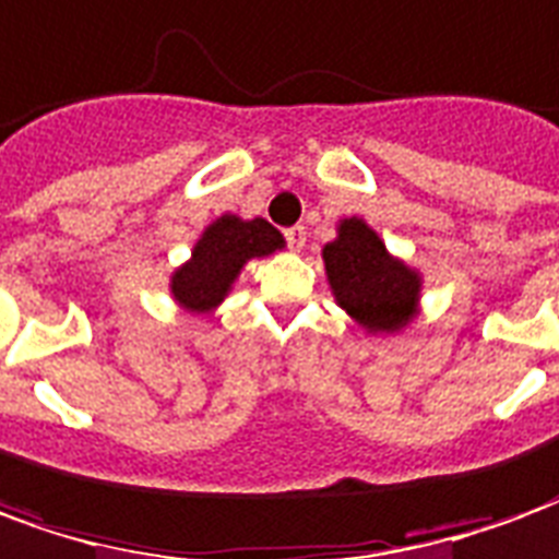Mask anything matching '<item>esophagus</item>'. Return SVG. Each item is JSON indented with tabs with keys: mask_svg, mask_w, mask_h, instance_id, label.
Returning a JSON list of instances; mask_svg holds the SVG:
<instances>
[{
	"mask_svg": "<svg viewBox=\"0 0 559 559\" xmlns=\"http://www.w3.org/2000/svg\"><path fill=\"white\" fill-rule=\"evenodd\" d=\"M305 227L302 224H296V227H290V230H284V239H287V245H290L293 251H302L305 248Z\"/></svg>",
	"mask_w": 559,
	"mask_h": 559,
	"instance_id": "34e87169",
	"label": "esophagus"
}]
</instances>
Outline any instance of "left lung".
<instances>
[{
    "mask_svg": "<svg viewBox=\"0 0 559 559\" xmlns=\"http://www.w3.org/2000/svg\"><path fill=\"white\" fill-rule=\"evenodd\" d=\"M329 290L368 335H395L419 314L421 275L362 218H344L338 236L323 248Z\"/></svg>",
    "mask_w": 559,
    "mask_h": 559,
    "instance_id": "obj_1",
    "label": "left lung"
}]
</instances>
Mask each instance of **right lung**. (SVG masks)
<instances>
[{
    "label": "right lung",
    "instance_id": "1",
    "mask_svg": "<svg viewBox=\"0 0 559 559\" xmlns=\"http://www.w3.org/2000/svg\"><path fill=\"white\" fill-rule=\"evenodd\" d=\"M284 245V236L266 218L221 215L200 233L191 257L170 275L173 302L188 314H212L227 299L248 260L275 254Z\"/></svg>",
    "mask_w": 559,
    "mask_h": 559
}]
</instances>
